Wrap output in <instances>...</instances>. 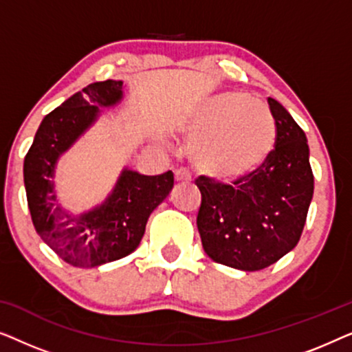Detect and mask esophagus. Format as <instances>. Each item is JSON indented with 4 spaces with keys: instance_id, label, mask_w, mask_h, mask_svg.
Wrapping results in <instances>:
<instances>
[{
    "instance_id": "esophagus-1",
    "label": "esophagus",
    "mask_w": 352,
    "mask_h": 352,
    "mask_svg": "<svg viewBox=\"0 0 352 352\" xmlns=\"http://www.w3.org/2000/svg\"><path fill=\"white\" fill-rule=\"evenodd\" d=\"M175 181L177 184H181V182H189L190 181V175L189 171L184 170V168H179V170L175 171Z\"/></svg>"
}]
</instances>
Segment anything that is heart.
<instances>
[{
    "instance_id": "obj_1",
    "label": "heart",
    "mask_w": 352,
    "mask_h": 352,
    "mask_svg": "<svg viewBox=\"0 0 352 352\" xmlns=\"http://www.w3.org/2000/svg\"><path fill=\"white\" fill-rule=\"evenodd\" d=\"M190 160L201 175L240 181L259 170L276 144V120L263 100L226 91L211 96L186 123Z\"/></svg>"
}]
</instances>
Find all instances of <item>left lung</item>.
Wrapping results in <instances>:
<instances>
[{
	"mask_svg": "<svg viewBox=\"0 0 352 352\" xmlns=\"http://www.w3.org/2000/svg\"><path fill=\"white\" fill-rule=\"evenodd\" d=\"M277 139L267 162L226 186L200 176L197 216L201 245L213 261L240 271L277 263L300 242L314 194L306 134L287 109L267 99Z\"/></svg>",
	"mask_w": 352,
	"mask_h": 352,
	"instance_id": "left-lung-1",
	"label": "left lung"
}]
</instances>
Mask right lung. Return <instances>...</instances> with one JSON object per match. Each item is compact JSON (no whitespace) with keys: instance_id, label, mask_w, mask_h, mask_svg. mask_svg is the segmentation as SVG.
<instances>
[{"instance_id":"1","label":"right lung","mask_w":352,"mask_h":352,"mask_svg":"<svg viewBox=\"0 0 352 352\" xmlns=\"http://www.w3.org/2000/svg\"><path fill=\"white\" fill-rule=\"evenodd\" d=\"M122 80L91 83L47 113L23 160L28 210L47 247L75 267H98L128 256L141 243L148 216L170 195L173 173L146 176L124 166L102 204L72 213L56 190L59 158L102 117L122 104Z\"/></svg>"}]
</instances>
